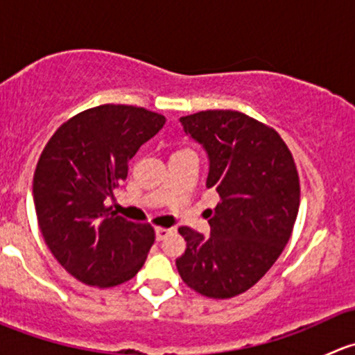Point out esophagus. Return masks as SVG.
<instances>
[{
	"instance_id": "1",
	"label": "esophagus",
	"mask_w": 355,
	"mask_h": 355,
	"mask_svg": "<svg viewBox=\"0 0 355 355\" xmlns=\"http://www.w3.org/2000/svg\"><path fill=\"white\" fill-rule=\"evenodd\" d=\"M171 228H164V227H156V241H163L166 235L171 234Z\"/></svg>"
}]
</instances>
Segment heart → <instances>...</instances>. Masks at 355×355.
<instances>
[{
  "instance_id": "heart-1",
  "label": "heart",
  "mask_w": 355,
  "mask_h": 355,
  "mask_svg": "<svg viewBox=\"0 0 355 355\" xmlns=\"http://www.w3.org/2000/svg\"><path fill=\"white\" fill-rule=\"evenodd\" d=\"M180 151H187V149H180Z\"/></svg>"
}]
</instances>
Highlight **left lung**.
Wrapping results in <instances>:
<instances>
[{
	"label": "left lung",
	"instance_id": "left-lung-1",
	"mask_svg": "<svg viewBox=\"0 0 355 355\" xmlns=\"http://www.w3.org/2000/svg\"><path fill=\"white\" fill-rule=\"evenodd\" d=\"M180 121L209 156L206 187L220 202L209 237L178 228L187 247L177 270L200 295L232 299L254 287L284 252L299 213V171L280 134L249 114L207 110Z\"/></svg>",
	"mask_w": 355,
	"mask_h": 355
}]
</instances>
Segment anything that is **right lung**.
Masks as SVG:
<instances>
[{
    "instance_id": "1",
    "label": "right lung",
    "mask_w": 355,
    "mask_h": 355,
    "mask_svg": "<svg viewBox=\"0 0 355 355\" xmlns=\"http://www.w3.org/2000/svg\"><path fill=\"white\" fill-rule=\"evenodd\" d=\"M163 125V114L141 106L101 105L68 118L42 149L32 185L39 230L55 259L82 284H125L155 244L151 225L127 221L105 200Z\"/></svg>"
}]
</instances>
